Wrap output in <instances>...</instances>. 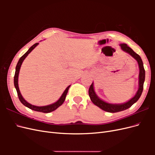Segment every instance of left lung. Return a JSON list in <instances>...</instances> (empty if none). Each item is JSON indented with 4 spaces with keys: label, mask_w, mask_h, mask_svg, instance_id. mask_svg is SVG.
<instances>
[{
    "label": "left lung",
    "mask_w": 155,
    "mask_h": 155,
    "mask_svg": "<svg viewBox=\"0 0 155 155\" xmlns=\"http://www.w3.org/2000/svg\"><path fill=\"white\" fill-rule=\"evenodd\" d=\"M120 46L121 48L124 51H126L127 53L129 54L133 58H134L137 61L140 68L139 88L137 94H136V95L129 101L126 102L123 104H110L100 100V98L96 96L94 90V86L92 83L91 84V85L90 86V88L88 89V94L89 96H90L91 101H92L94 104L96 105L98 107H100L102 110L109 112H120L129 109V108L132 106L134 103H136L140 97L142 95L143 88V83L145 81V69L143 68V64L141 58H140V56L138 54L135 53L134 51L130 47H129L126 44H121Z\"/></svg>",
    "instance_id": "8db88e82"
}]
</instances>
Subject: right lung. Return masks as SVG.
<instances>
[{"label":"right lung","mask_w":155,"mask_h":155,"mask_svg":"<svg viewBox=\"0 0 155 155\" xmlns=\"http://www.w3.org/2000/svg\"><path fill=\"white\" fill-rule=\"evenodd\" d=\"M39 43H35L33 46H31V47L29 48V50H28L22 56V57L19 59V60H18V61L17 64L16 68H15V76H14V85H15V87L16 88L18 99H19L20 101L22 103L23 105H24L26 107H28L29 109H30L33 110L44 112V113H48V112H52V111L55 110V109H57L59 106H61L63 104V102L65 100V98H66V96L67 94V92L68 91V89H69V87H70V85L68 86L66 88V90L64 91L62 96H61V97L59 98V100L58 101H56L55 103H54V104H51V105H47V106H43V107H38V106L32 105L31 104H29V103H28L24 99V98L22 97L21 94L20 92L19 88H18V74H19V70H20V68H21V64L23 62V61H24V59L26 58V56L28 55L31 52V51L35 48V47H36L37 45Z\"/></svg>","instance_id":"obj_1"}]
</instances>
